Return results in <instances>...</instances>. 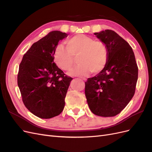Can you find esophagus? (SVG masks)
Returning a JSON list of instances; mask_svg holds the SVG:
<instances>
[{
	"mask_svg": "<svg viewBox=\"0 0 152 152\" xmlns=\"http://www.w3.org/2000/svg\"><path fill=\"white\" fill-rule=\"evenodd\" d=\"M81 79L83 80H86V79H85V78H81Z\"/></svg>",
	"mask_w": 152,
	"mask_h": 152,
	"instance_id": "1",
	"label": "esophagus"
}]
</instances>
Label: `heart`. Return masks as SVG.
<instances>
[{"label":"heart","mask_w":152,"mask_h":152,"mask_svg":"<svg viewBox=\"0 0 152 152\" xmlns=\"http://www.w3.org/2000/svg\"><path fill=\"white\" fill-rule=\"evenodd\" d=\"M66 48L62 44L58 45L54 52V61L61 70L70 72L74 65L73 58L78 56L79 64L70 75L84 76L91 72L98 73L107 65L108 50L102 41L79 34L66 41Z\"/></svg>","instance_id":"b5f03b06"}]
</instances>
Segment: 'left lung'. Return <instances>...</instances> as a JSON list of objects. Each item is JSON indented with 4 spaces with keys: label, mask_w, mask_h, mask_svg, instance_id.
<instances>
[{
    "label": "left lung",
    "mask_w": 152,
    "mask_h": 152,
    "mask_svg": "<svg viewBox=\"0 0 152 152\" xmlns=\"http://www.w3.org/2000/svg\"><path fill=\"white\" fill-rule=\"evenodd\" d=\"M94 35L107 45L108 59L102 72L85 82V94L94 114L113 117L134 96L138 68L132 48L116 32L105 30Z\"/></svg>",
    "instance_id": "1"
}]
</instances>
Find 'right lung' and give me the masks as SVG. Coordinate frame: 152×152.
Segmentation results:
<instances>
[{
	"label": "right lung",
	"mask_w": 152,
	"mask_h": 152,
	"mask_svg": "<svg viewBox=\"0 0 152 152\" xmlns=\"http://www.w3.org/2000/svg\"><path fill=\"white\" fill-rule=\"evenodd\" d=\"M68 35L52 31L32 44L19 66L18 85L26 108L41 118L59 115L65 107V98L73 79L54 62L59 40Z\"/></svg>",
	"instance_id": "right-lung-1"
}]
</instances>
